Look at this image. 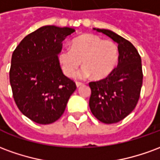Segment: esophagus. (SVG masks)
I'll return each instance as SVG.
<instances>
[{
	"label": "esophagus",
	"mask_w": 160,
	"mask_h": 160,
	"mask_svg": "<svg viewBox=\"0 0 160 160\" xmlns=\"http://www.w3.org/2000/svg\"><path fill=\"white\" fill-rule=\"evenodd\" d=\"M82 85H83V83H81V82H78V81H76V87H81Z\"/></svg>",
	"instance_id": "esophagus-1"
}]
</instances>
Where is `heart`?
Returning <instances> with one entry per match:
<instances>
[{"label": "heart", "instance_id": "b5f03b06", "mask_svg": "<svg viewBox=\"0 0 160 160\" xmlns=\"http://www.w3.org/2000/svg\"><path fill=\"white\" fill-rule=\"evenodd\" d=\"M58 58L67 76H73L82 61L84 67L77 73V78L86 79L93 74L96 79H103L118 65L119 50L114 42L87 34L73 40L71 48L62 49Z\"/></svg>", "mask_w": 160, "mask_h": 160}]
</instances>
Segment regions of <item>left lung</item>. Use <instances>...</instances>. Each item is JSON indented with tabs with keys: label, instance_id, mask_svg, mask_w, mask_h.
<instances>
[{
	"label": "left lung",
	"instance_id": "left-lung-1",
	"mask_svg": "<svg viewBox=\"0 0 160 160\" xmlns=\"http://www.w3.org/2000/svg\"><path fill=\"white\" fill-rule=\"evenodd\" d=\"M118 44L117 68L106 78L89 83L92 91L89 106L98 120L107 124L120 122L137 104L142 86L141 56L129 41L111 30L93 28Z\"/></svg>",
	"mask_w": 160,
	"mask_h": 160
}]
</instances>
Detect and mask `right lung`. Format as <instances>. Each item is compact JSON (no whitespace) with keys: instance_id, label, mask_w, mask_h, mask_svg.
I'll list each match as a JSON object with an SVG mask.
<instances>
[{"instance_id":"right-lung-1","label":"right lung","mask_w":160,"mask_h":160,"mask_svg":"<svg viewBox=\"0 0 160 160\" xmlns=\"http://www.w3.org/2000/svg\"><path fill=\"white\" fill-rule=\"evenodd\" d=\"M74 32L42 26L24 38L12 53L9 79L13 98L22 114L37 123L58 120L76 89L63 74L58 59L62 42Z\"/></svg>"}]
</instances>
